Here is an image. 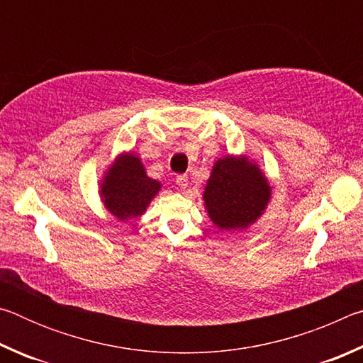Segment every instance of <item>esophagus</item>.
Returning <instances> with one entry per match:
<instances>
[{"instance_id": "34e87169", "label": "esophagus", "mask_w": 363, "mask_h": 363, "mask_svg": "<svg viewBox=\"0 0 363 363\" xmlns=\"http://www.w3.org/2000/svg\"><path fill=\"white\" fill-rule=\"evenodd\" d=\"M176 182L181 189H186L189 186V176L187 174H179L176 177Z\"/></svg>"}]
</instances>
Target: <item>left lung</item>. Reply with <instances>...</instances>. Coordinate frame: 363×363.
I'll use <instances>...</instances> for the list:
<instances>
[{
    "instance_id": "8db88e82",
    "label": "left lung",
    "mask_w": 363,
    "mask_h": 363,
    "mask_svg": "<svg viewBox=\"0 0 363 363\" xmlns=\"http://www.w3.org/2000/svg\"><path fill=\"white\" fill-rule=\"evenodd\" d=\"M272 187L259 163L247 153L218 158L208 177L203 206L223 232L248 229L267 210Z\"/></svg>"
}]
</instances>
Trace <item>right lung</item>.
<instances>
[{
    "mask_svg": "<svg viewBox=\"0 0 363 363\" xmlns=\"http://www.w3.org/2000/svg\"><path fill=\"white\" fill-rule=\"evenodd\" d=\"M97 192L106 210L123 223L143 216L162 190V182L147 174L136 152L115 157L97 182Z\"/></svg>",
    "mask_w": 363,
    "mask_h": 363,
    "instance_id": "1",
    "label": "right lung"
}]
</instances>
